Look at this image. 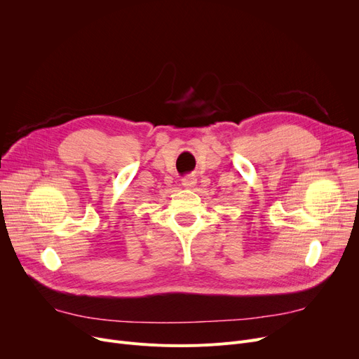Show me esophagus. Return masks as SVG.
Listing matches in <instances>:
<instances>
[{"mask_svg":"<svg viewBox=\"0 0 359 359\" xmlns=\"http://www.w3.org/2000/svg\"><path fill=\"white\" fill-rule=\"evenodd\" d=\"M182 184H183V187H186V189H192V187L196 184V176L195 175H187L182 180Z\"/></svg>","mask_w":359,"mask_h":359,"instance_id":"1","label":"esophagus"}]
</instances>
